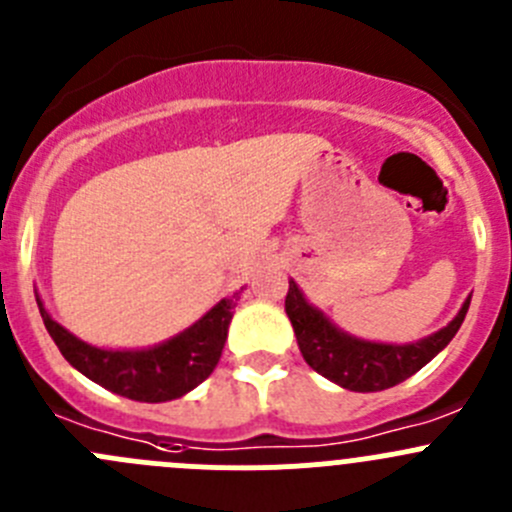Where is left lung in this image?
I'll return each mask as SVG.
<instances>
[{"mask_svg": "<svg viewBox=\"0 0 512 512\" xmlns=\"http://www.w3.org/2000/svg\"><path fill=\"white\" fill-rule=\"evenodd\" d=\"M467 306L470 299L462 304L460 314L432 337L397 347V344L362 342L339 332L321 311L306 304L294 281H289V294H286V314L294 326L296 342L306 364L321 377L332 379L339 387L352 392H379L420 372L455 337L467 314Z\"/></svg>", "mask_w": 512, "mask_h": 512, "instance_id": "1", "label": "left lung"}]
</instances>
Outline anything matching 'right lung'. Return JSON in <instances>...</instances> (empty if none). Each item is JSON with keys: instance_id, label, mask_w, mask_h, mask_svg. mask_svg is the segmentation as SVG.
I'll return each instance as SVG.
<instances>
[{"instance_id": "obj_1", "label": "right lung", "mask_w": 512, "mask_h": 512, "mask_svg": "<svg viewBox=\"0 0 512 512\" xmlns=\"http://www.w3.org/2000/svg\"><path fill=\"white\" fill-rule=\"evenodd\" d=\"M37 304H40L47 332L55 339L62 357L72 367L80 369L87 379L135 402H168V399H178L191 392L216 369L228 337L236 296L223 299L201 321H196L191 329L170 342L153 349H140V352L90 347L62 329L47 314L42 301Z\"/></svg>"}]
</instances>
